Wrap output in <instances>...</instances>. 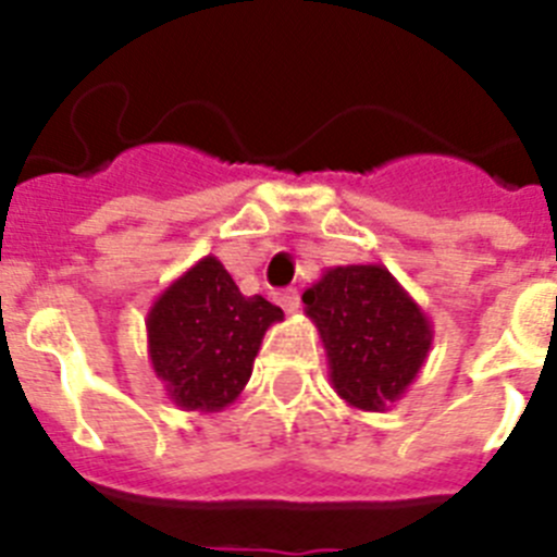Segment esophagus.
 <instances>
[{"label": "esophagus", "instance_id": "esophagus-1", "mask_svg": "<svg viewBox=\"0 0 557 557\" xmlns=\"http://www.w3.org/2000/svg\"><path fill=\"white\" fill-rule=\"evenodd\" d=\"M275 301L282 304L284 312L293 314V312H298V304H301V298H298V289L289 287V289H282V293L275 295Z\"/></svg>", "mask_w": 557, "mask_h": 557}]
</instances>
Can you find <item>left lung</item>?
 Here are the masks:
<instances>
[{
	"label": "left lung",
	"mask_w": 557,
	"mask_h": 557,
	"mask_svg": "<svg viewBox=\"0 0 557 557\" xmlns=\"http://www.w3.org/2000/svg\"><path fill=\"white\" fill-rule=\"evenodd\" d=\"M329 379L354 410L382 412L405 396L432 348V321L385 264L326 268L301 295Z\"/></svg>",
	"instance_id": "obj_1"
}]
</instances>
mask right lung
<instances>
[{"instance_id":"1","label":"right lung","mask_w":557,"mask_h":557,"mask_svg":"<svg viewBox=\"0 0 557 557\" xmlns=\"http://www.w3.org/2000/svg\"><path fill=\"white\" fill-rule=\"evenodd\" d=\"M284 312L243 295L218 256L178 275L147 312V357L181 410L220 412L248 385L262 337Z\"/></svg>"}]
</instances>
